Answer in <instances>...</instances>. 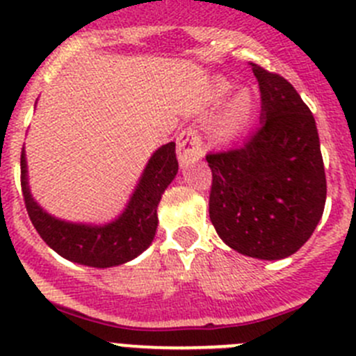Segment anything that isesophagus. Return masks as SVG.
<instances>
[{
  "label": "esophagus",
  "instance_id": "obj_1",
  "mask_svg": "<svg viewBox=\"0 0 356 356\" xmlns=\"http://www.w3.org/2000/svg\"><path fill=\"white\" fill-rule=\"evenodd\" d=\"M202 156V139L198 132L193 129H186L177 137V158L181 165L195 163Z\"/></svg>",
  "mask_w": 356,
  "mask_h": 356
}]
</instances>
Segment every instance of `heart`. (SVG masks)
Returning <instances> with one entry per match:
<instances>
[{
    "instance_id": "b5f03b06",
    "label": "heart",
    "mask_w": 356,
    "mask_h": 356,
    "mask_svg": "<svg viewBox=\"0 0 356 356\" xmlns=\"http://www.w3.org/2000/svg\"><path fill=\"white\" fill-rule=\"evenodd\" d=\"M233 88L234 85L229 79H213L209 88V102L212 106H219L220 102H224L229 97ZM255 108H257V104H255V97L252 94V90H248V88L238 90L224 104V108L220 109L219 115L213 120V140H217V143H231V140L238 139L250 127L255 115Z\"/></svg>"
}]
</instances>
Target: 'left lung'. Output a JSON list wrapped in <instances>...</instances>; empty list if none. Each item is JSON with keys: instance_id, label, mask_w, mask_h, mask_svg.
Segmentation results:
<instances>
[{"instance_id": "1", "label": "left lung", "mask_w": 356, "mask_h": 356, "mask_svg": "<svg viewBox=\"0 0 356 356\" xmlns=\"http://www.w3.org/2000/svg\"><path fill=\"white\" fill-rule=\"evenodd\" d=\"M261 127L238 149L207 154L209 213L220 240L248 257L296 254L320 222L327 198L318 130L308 106L280 74L252 64Z\"/></svg>"}]
</instances>
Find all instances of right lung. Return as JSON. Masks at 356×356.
Returning <instances> with one entry per match:
<instances>
[{"label":"right lung","mask_w":356,"mask_h":356,"mask_svg":"<svg viewBox=\"0 0 356 356\" xmlns=\"http://www.w3.org/2000/svg\"><path fill=\"white\" fill-rule=\"evenodd\" d=\"M177 170L175 143L163 144L151 154L123 212L106 224H85L58 219L33 198L26 151L22 149L20 156V184L33 226L58 255L90 268L125 264L153 243L158 227V203Z\"/></svg>","instance_id":"obj_1"}]
</instances>
